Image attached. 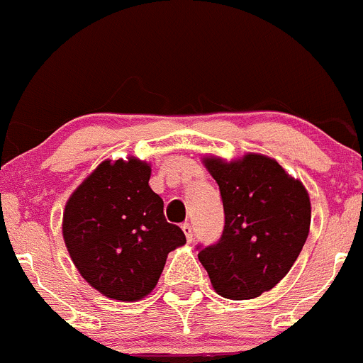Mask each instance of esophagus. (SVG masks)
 I'll use <instances>...</instances> for the list:
<instances>
[{
	"mask_svg": "<svg viewBox=\"0 0 363 363\" xmlns=\"http://www.w3.org/2000/svg\"><path fill=\"white\" fill-rule=\"evenodd\" d=\"M182 231L185 233V238H186V242H192V238H194V233H192V225H190L189 222H185V224L182 225Z\"/></svg>",
	"mask_w": 363,
	"mask_h": 363,
	"instance_id": "34e87169",
	"label": "esophagus"
}]
</instances>
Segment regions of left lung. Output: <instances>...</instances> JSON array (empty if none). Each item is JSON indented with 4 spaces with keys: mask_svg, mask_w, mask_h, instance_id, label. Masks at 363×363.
Wrapping results in <instances>:
<instances>
[{
    "mask_svg": "<svg viewBox=\"0 0 363 363\" xmlns=\"http://www.w3.org/2000/svg\"><path fill=\"white\" fill-rule=\"evenodd\" d=\"M203 164L218 183L225 224L220 240L197 257L218 295L256 298L275 288L302 252L311 228L308 192L261 153L233 160L204 155Z\"/></svg>",
    "mask_w": 363,
    "mask_h": 363,
    "instance_id": "1",
    "label": "left lung"
}]
</instances>
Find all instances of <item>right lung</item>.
<instances>
[{
    "instance_id": "add662e5",
    "label": "right lung",
    "mask_w": 363,
    "mask_h": 363,
    "mask_svg": "<svg viewBox=\"0 0 363 363\" xmlns=\"http://www.w3.org/2000/svg\"><path fill=\"white\" fill-rule=\"evenodd\" d=\"M150 177L152 166L138 157L104 160L65 204L61 231L72 263L111 300L138 302L150 295L167 254L186 242L164 217Z\"/></svg>"
}]
</instances>
